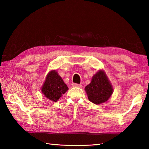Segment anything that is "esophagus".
Wrapping results in <instances>:
<instances>
[{
  "label": "esophagus",
  "instance_id": "1",
  "mask_svg": "<svg viewBox=\"0 0 149 149\" xmlns=\"http://www.w3.org/2000/svg\"><path fill=\"white\" fill-rule=\"evenodd\" d=\"M72 86L73 87H79V88H82L83 86L81 85L80 84H72Z\"/></svg>",
  "mask_w": 149,
  "mask_h": 149
}]
</instances>
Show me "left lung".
Wrapping results in <instances>:
<instances>
[{
  "instance_id": "left-lung-1",
  "label": "left lung",
  "mask_w": 149,
  "mask_h": 149,
  "mask_svg": "<svg viewBox=\"0 0 149 149\" xmlns=\"http://www.w3.org/2000/svg\"><path fill=\"white\" fill-rule=\"evenodd\" d=\"M88 99L95 104L107 102L112 95L114 89L105 72L99 70L94 74L91 82L85 87Z\"/></svg>"
}]
</instances>
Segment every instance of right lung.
Returning a JSON list of instances; mask_svg holds the SVG:
<instances>
[{
    "mask_svg": "<svg viewBox=\"0 0 149 149\" xmlns=\"http://www.w3.org/2000/svg\"><path fill=\"white\" fill-rule=\"evenodd\" d=\"M68 90V87L56 70H50L48 73L41 87L42 94L52 102H57Z\"/></svg>",
    "mask_w": 149,
    "mask_h": 149,
    "instance_id": "obj_1",
    "label": "right lung"
}]
</instances>
